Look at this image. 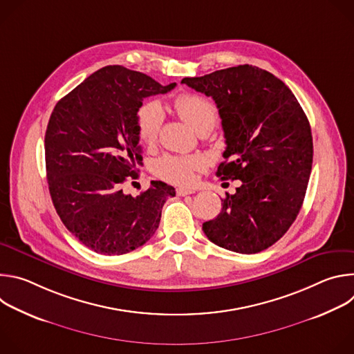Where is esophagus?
Masks as SVG:
<instances>
[{"mask_svg": "<svg viewBox=\"0 0 354 354\" xmlns=\"http://www.w3.org/2000/svg\"><path fill=\"white\" fill-rule=\"evenodd\" d=\"M193 193H194V189H186V187L176 189L178 196H187V194H193Z\"/></svg>", "mask_w": 354, "mask_h": 354, "instance_id": "34e87169", "label": "esophagus"}]
</instances>
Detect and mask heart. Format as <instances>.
<instances>
[{
    "label": "heart",
    "mask_w": 354,
    "mask_h": 354,
    "mask_svg": "<svg viewBox=\"0 0 354 354\" xmlns=\"http://www.w3.org/2000/svg\"><path fill=\"white\" fill-rule=\"evenodd\" d=\"M178 115L197 133L212 130L218 120L216 105L205 96L196 93H180L174 100ZM164 111L157 100H149L137 111V133L142 142L154 144L161 133ZM205 167L198 156H164L153 165L157 176L175 185H190L196 171Z\"/></svg>",
    "instance_id": "heart-1"
}]
</instances>
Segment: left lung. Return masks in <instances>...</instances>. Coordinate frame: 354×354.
Here are the masks:
<instances>
[{
  "mask_svg": "<svg viewBox=\"0 0 354 354\" xmlns=\"http://www.w3.org/2000/svg\"><path fill=\"white\" fill-rule=\"evenodd\" d=\"M182 84L214 99L227 144L217 176L242 182L203 231L224 249L258 254L287 232L304 201L314 154L310 122L290 88L255 66Z\"/></svg>",
  "mask_w": 354,
  "mask_h": 354,
  "instance_id": "1",
  "label": "left lung"
}]
</instances>
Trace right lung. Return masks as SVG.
I'll return each mask as SVG.
<instances>
[{
  "mask_svg": "<svg viewBox=\"0 0 354 354\" xmlns=\"http://www.w3.org/2000/svg\"><path fill=\"white\" fill-rule=\"evenodd\" d=\"M151 77L106 66L62 97L50 116L44 154L50 196L66 228L100 255H123L157 231L175 189L153 180L140 196L122 183L142 161L137 111L144 97L167 93Z\"/></svg>",
  "mask_w": 354,
  "mask_h": 354,
  "instance_id": "add662e5",
  "label": "right lung"
}]
</instances>
